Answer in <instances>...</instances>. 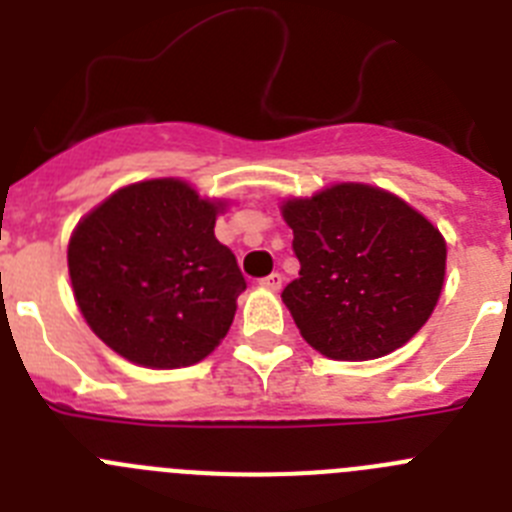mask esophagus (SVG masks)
Instances as JSON below:
<instances>
[{"mask_svg":"<svg viewBox=\"0 0 512 512\" xmlns=\"http://www.w3.org/2000/svg\"><path fill=\"white\" fill-rule=\"evenodd\" d=\"M282 284H284V277H282V274H279V271H274V274H269V277L261 279V287L271 289V292H277V289H282Z\"/></svg>","mask_w":512,"mask_h":512,"instance_id":"34e87169","label":"esophagus"}]
</instances>
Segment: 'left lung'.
<instances>
[{
  "label": "left lung",
  "instance_id": "1",
  "mask_svg": "<svg viewBox=\"0 0 512 512\" xmlns=\"http://www.w3.org/2000/svg\"><path fill=\"white\" fill-rule=\"evenodd\" d=\"M300 277L282 292L302 338L336 361L405 346L431 318L446 277V241L387 189L341 182L282 205Z\"/></svg>",
  "mask_w": 512,
  "mask_h": 512
}]
</instances>
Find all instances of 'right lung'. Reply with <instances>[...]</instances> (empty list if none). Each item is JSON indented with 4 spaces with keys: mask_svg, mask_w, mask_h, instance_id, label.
Wrapping results in <instances>:
<instances>
[{
    "mask_svg": "<svg viewBox=\"0 0 512 512\" xmlns=\"http://www.w3.org/2000/svg\"><path fill=\"white\" fill-rule=\"evenodd\" d=\"M223 207L169 176L117 189L79 220L69 241L76 305L122 359L179 369L225 338L246 279L215 238Z\"/></svg>",
    "mask_w": 512,
    "mask_h": 512,
    "instance_id": "obj_1",
    "label": "right lung"
}]
</instances>
